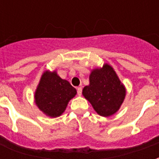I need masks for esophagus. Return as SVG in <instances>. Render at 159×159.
Wrapping results in <instances>:
<instances>
[{"mask_svg":"<svg viewBox=\"0 0 159 159\" xmlns=\"http://www.w3.org/2000/svg\"><path fill=\"white\" fill-rule=\"evenodd\" d=\"M76 90H77V94L80 96V95L82 94V88H81V87H78V88L76 89Z\"/></svg>","mask_w":159,"mask_h":159,"instance_id":"1","label":"esophagus"}]
</instances>
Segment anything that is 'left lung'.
<instances>
[{"label": "left lung", "mask_w": 159, "mask_h": 159, "mask_svg": "<svg viewBox=\"0 0 159 159\" xmlns=\"http://www.w3.org/2000/svg\"><path fill=\"white\" fill-rule=\"evenodd\" d=\"M83 94L99 115L110 117L119 110L126 89L113 68L105 64L91 71L89 84L83 88Z\"/></svg>", "instance_id": "left-lung-1"}]
</instances>
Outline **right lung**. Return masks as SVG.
Returning <instances> with one entry per match:
<instances>
[{
    "mask_svg": "<svg viewBox=\"0 0 159 159\" xmlns=\"http://www.w3.org/2000/svg\"><path fill=\"white\" fill-rule=\"evenodd\" d=\"M76 94V89L68 81L59 77L55 70H46L35 92V102L47 116L57 117L65 111Z\"/></svg>",
    "mask_w": 159,
    "mask_h": 159,
    "instance_id": "add662e5",
    "label": "right lung"
}]
</instances>
